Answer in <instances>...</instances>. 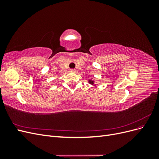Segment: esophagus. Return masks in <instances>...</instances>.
Returning <instances> with one entry per match:
<instances>
[{"mask_svg": "<svg viewBox=\"0 0 159 159\" xmlns=\"http://www.w3.org/2000/svg\"><path fill=\"white\" fill-rule=\"evenodd\" d=\"M75 71H76V70H75V69H71V70H70V71H71V72H75Z\"/></svg>", "mask_w": 159, "mask_h": 159, "instance_id": "34e87169", "label": "esophagus"}]
</instances>
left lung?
I'll return each instance as SVG.
<instances>
[{"label": "left lung", "mask_w": 159, "mask_h": 159, "mask_svg": "<svg viewBox=\"0 0 159 159\" xmlns=\"http://www.w3.org/2000/svg\"><path fill=\"white\" fill-rule=\"evenodd\" d=\"M89 83L93 85V84H94V81H92L91 80H89Z\"/></svg>", "instance_id": "8db88e82"}]
</instances>
